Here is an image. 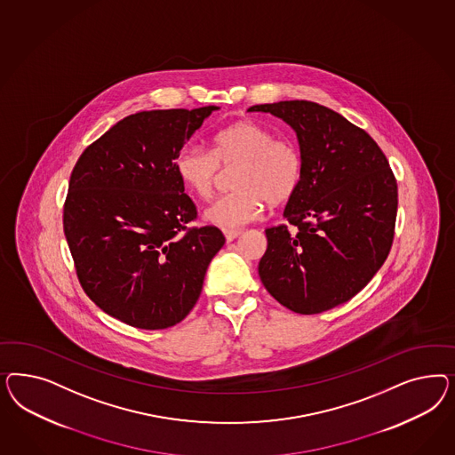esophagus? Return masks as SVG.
<instances>
[{
  "label": "esophagus",
  "mask_w": 455,
  "mask_h": 455,
  "mask_svg": "<svg viewBox=\"0 0 455 455\" xmlns=\"http://www.w3.org/2000/svg\"><path fill=\"white\" fill-rule=\"evenodd\" d=\"M240 234H242V230H230V228H225V230H223V235H225L227 242H232V240H235Z\"/></svg>",
  "instance_id": "obj_1"
}]
</instances>
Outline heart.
<instances>
[{"mask_svg": "<svg viewBox=\"0 0 455 455\" xmlns=\"http://www.w3.org/2000/svg\"><path fill=\"white\" fill-rule=\"evenodd\" d=\"M235 165L234 192L217 198L205 212L208 223L221 228L234 230L257 220L265 202H287L302 180V155L297 145L287 138H275L272 130L251 120L215 133L212 152L187 145L173 160L181 185L202 200L215 192L220 166Z\"/></svg>", "mask_w": 455, "mask_h": 455, "instance_id": "b5f03b06", "label": "heart"}]
</instances>
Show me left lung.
<instances>
[{
	"label": "left lung",
	"mask_w": 455,
	"mask_h": 455,
	"mask_svg": "<svg viewBox=\"0 0 455 455\" xmlns=\"http://www.w3.org/2000/svg\"><path fill=\"white\" fill-rule=\"evenodd\" d=\"M297 132L302 180L285 207L287 223L265 230L259 275L295 314L348 302L384 265L395 234L397 180L365 130L307 100L250 107Z\"/></svg>",
	"instance_id": "8db88e82"
}]
</instances>
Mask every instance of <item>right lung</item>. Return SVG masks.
I'll list each match as a JSON object with an SVG mask.
<instances>
[{
  "label": "right lung",
  "instance_id": "right-lung-1",
  "mask_svg": "<svg viewBox=\"0 0 455 455\" xmlns=\"http://www.w3.org/2000/svg\"><path fill=\"white\" fill-rule=\"evenodd\" d=\"M217 107L130 115L80 155L63 230L84 293L143 331L177 325L198 300L225 236L198 213L173 160Z\"/></svg>",
  "mask_w": 455,
  "mask_h": 455
}]
</instances>
